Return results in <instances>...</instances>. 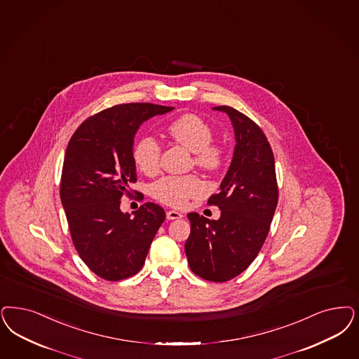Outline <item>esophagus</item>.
Returning a JSON list of instances; mask_svg holds the SVG:
<instances>
[{"label":"esophagus","instance_id":"esophagus-1","mask_svg":"<svg viewBox=\"0 0 359 359\" xmlns=\"http://www.w3.org/2000/svg\"><path fill=\"white\" fill-rule=\"evenodd\" d=\"M183 215L177 210H167V219L168 220H176V219H182Z\"/></svg>","mask_w":359,"mask_h":359}]
</instances>
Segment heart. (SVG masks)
Masks as SVG:
<instances>
[{
    "instance_id": "b5f03b06",
    "label": "heart",
    "mask_w": 359,
    "mask_h": 359,
    "mask_svg": "<svg viewBox=\"0 0 359 359\" xmlns=\"http://www.w3.org/2000/svg\"><path fill=\"white\" fill-rule=\"evenodd\" d=\"M167 133L176 143L195 154V164L207 171L222 167L223 149L213 144V130L210 124L195 114H186L167 127ZM136 167L152 176L161 168V147L152 136H142L133 151ZM207 186L196 175L164 176L151 187V195L163 204L183 207L189 198L205 194Z\"/></svg>"
}]
</instances>
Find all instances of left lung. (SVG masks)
I'll return each mask as SVG.
<instances>
[{
  "label": "left lung",
  "mask_w": 359,
  "mask_h": 359,
  "mask_svg": "<svg viewBox=\"0 0 359 359\" xmlns=\"http://www.w3.org/2000/svg\"><path fill=\"white\" fill-rule=\"evenodd\" d=\"M213 110L225 112L233 124L235 152L219 192L208 200L222 210L220 219L188 213L186 255L198 277L225 283L257 257L277 207L278 187L273 151L260 127L229 106Z\"/></svg>",
  "instance_id": "8db88e82"
}]
</instances>
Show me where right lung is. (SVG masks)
Instances as JSON below:
<instances>
[{
	"instance_id": "add662e5",
	"label": "right lung",
	"mask_w": 359,
	"mask_h": 359,
	"mask_svg": "<svg viewBox=\"0 0 359 359\" xmlns=\"http://www.w3.org/2000/svg\"><path fill=\"white\" fill-rule=\"evenodd\" d=\"M173 107L127 103L87 118L65 154L60 195L75 249L100 278L119 281L139 272L165 212L146 203L121 210L136 182L134 136L140 124Z\"/></svg>"
}]
</instances>
